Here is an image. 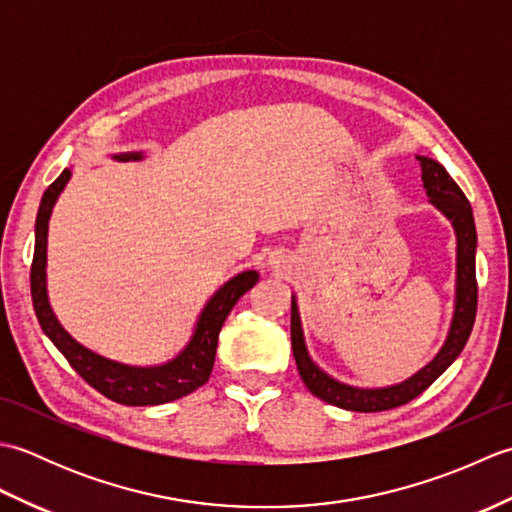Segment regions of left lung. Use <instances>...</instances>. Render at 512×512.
<instances>
[{
    "mask_svg": "<svg viewBox=\"0 0 512 512\" xmlns=\"http://www.w3.org/2000/svg\"><path fill=\"white\" fill-rule=\"evenodd\" d=\"M420 169H422V187L427 191L429 200L438 206V209L449 217L458 235V290H455V312L453 323L449 330V339L444 343L440 354L433 361L420 369L416 376L394 387L385 389H358L343 385L339 380L323 374L321 369L310 361L306 352V343H303L301 321L295 297H292V310H290V339H292V354H295L297 369L301 380L310 389V394L330 402L334 407H341L347 411H361V413H374L385 411L405 405V402L420 396L433 380H436L444 369H447L455 358L464 350L466 341H469L475 312H477V279H475V248H477V233H475V220L473 209L462 189L455 184L440 162L418 156Z\"/></svg>",
    "mask_w": 512,
    "mask_h": 512,
    "instance_id": "left-lung-1",
    "label": "left lung"
}]
</instances>
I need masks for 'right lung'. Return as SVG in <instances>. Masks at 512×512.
Instances as JSON below:
<instances>
[{"label":"right lung","mask_w":512,"mask_h":512,"mask_svg":"<svg viewBox=\"0 0 512 512\" xmlns=\"http://www.w3.org/2000/svg\"><path fill=\"white\" fill-rule=\"evenodd\" d=\"M118 160H138L140 154H121ZM70 180V169H63L61 176L46 189L39 204L37 224H35V257L30 266V292L32 306L39 319L41 330L46 332L54 347L65 356V361L79 374L85 383L94 387L99 394L114 402L129 407H147L162 405V402L178 400L202 387L211 376L217 350V336L222 325L233 310L239 297L257 284L259 275L255 270L239 273L231 281L215 292L211 301L206 303L198 328H195L189 345L173 358V361L158 367H129L90 352L88 347L76 343L72 336L61 328V323L52 314V308L46 295V244H48V220L52 206L57 202L59 193Z\"/></svg>","instance_id":"right-lung-1"}]
</instances>
